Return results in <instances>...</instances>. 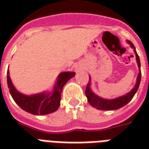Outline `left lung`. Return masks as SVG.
<instances>
[{
  "mask_svg": "<svg viewBox=\"0 0 149 149\" xmlns=\"http://www.w3.org/2000/svg\"><path fill=\"white\" fill-rule=\"evenodd\" d=\"M128 42H129V44L131 45V47L134 49V52H135L136 56V61H137L139 68V73L138 77H137V80H136L137 81H136V85H135V88H134L130 93H128L127 94H126V95L122 96V97H120L116 98V99L113 100H104L99 97L98 96L94 94V93L91 91V90L90 88V82L88 81L85 89L86 97L88 98V102H89V104H91L92 107H96L97 109H98V110H117V109H120V108L123 107V106L126 105V104L132 99V97H133L135 94H136V91H137L139 87V84L140 81H141V69H140V66H141V65H140L139 57L138 54L136 52V48H135V46H134V45L132 44V42L128 41Z\"/></svg>",
  "mask_w": 149,
  "mask_h": 149,
  "instance_id": "obj_1",
  "label": "left lung"
}]
</instances>
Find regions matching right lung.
<instances>
[{
	"instance_id": "1",
	"label": "right lung",
	"mask_w": 149,
	"mask_h": 149,
	"mask_svg": "<svg viewBox=\"0 0 149 149\" xmlns=\"http://www.w3.org/2000/svg\"><path fill=\"white\" fill-rule=\"evenodd\" d=\"M75 74L74 72H62L58 77L57 83L52 94H35L26 96L18 92L13 87L7 70V85L13 100L19 107L34 115H45L56 111L59 107L62 88L66 82Z\"/></svg>"
}]
</instances>
